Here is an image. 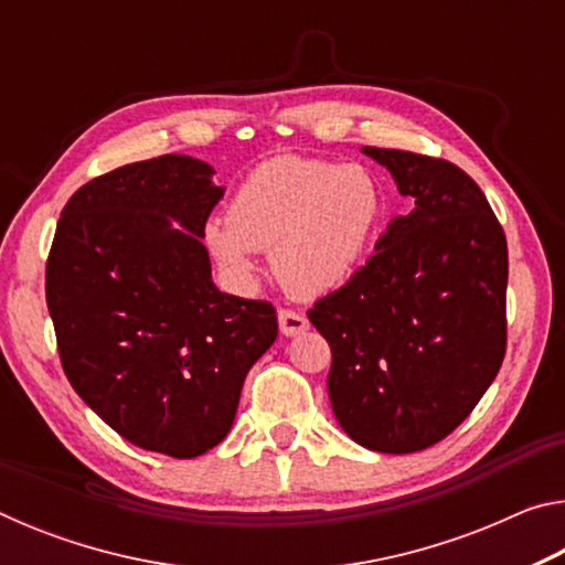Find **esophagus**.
<instances>
[{
  "label": "esophagus",
  "mask_w": 565,
  "mask_h": 565,
  "mask_svg": "<svg viewBox=\"0 0 565 565\" xmlns=\"http://www.w3.org/2000/svg\"><path fill=\"white\" fill-rule=\"evenodd\" d=\"M279 329L284 337H296V333H301L309 329V321H306L301 313L296 311H279Z\"/></svg>",
  "instance_id": "34e87169"
}]
</instances>
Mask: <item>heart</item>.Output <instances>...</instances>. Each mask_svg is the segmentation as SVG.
I'll use <instances>...</instances> for the list:
<instances>
[{
	"mask_svg": "<svg viewBox=\"0 0 565 565\" xmlns=\"http://www.w3.org/2000/svg\"><path fill=\"white\" fill-rule=\"evenodd\" d=\"M386 191L369 169L279 157L264 161L234 191L204 242L228 279H254L256 252H271L286 291L319 299L347 284L384 224Z\"/></svg>",
	"mask_w": 565,
	"mask_h": 565,
	"instance_id": "1",
	"label": "heart"
}]
</instances>
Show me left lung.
Wrapping results in <instances>:
<instances>
[{
  "label": "left lung",
  "instance_id": "left-lung-1",
  "mask_svg": "<svg viewBox=\"0 0 565 565\" xmlns=\"http://www.w3.org/2000/svg\"><path fill=\"white\" fill-rule=\"evenodd\" d=\"M361 151L414 209L309 321L331 347L339 426L371 451L414 454L451 434L499 374L509 248L483 191L451 161Z\"/></svg>",
  "mask_w": 565,
  "mask_h": 565
}]
</instances>
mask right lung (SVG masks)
<instances>
[{"label":"right lung","mask_w":565,"mask_h":565,"mask_svg":"<svg viewBox=\"0 0 565 565\" xmlns=\"http://www.w3.org/2000/svg\"><path fill=\"white\" fill-rule=\"evenodd\" d=\"M186 154L92 179L66 202L46 262L64 374L104 424L147 451L196 458L232 431L276 311L218 291L204 226L224 196Z\"/></svg>","instance_id":"add662e5"}]
</instances>
